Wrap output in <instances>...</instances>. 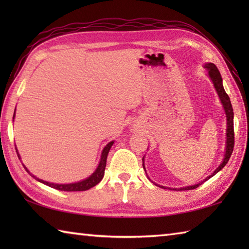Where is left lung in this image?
I'll use <instances>...</instances> for the list:
<instances>
[{"mask_svg":"<svg viewBox=\"0 0 249 249\" xmlns=\"http://www.w3.org/2000/svg\"><path fill=\"white\" fill-rule=\"evenodd\" d=\"M204 68H206V71H208V76L210 77L211 80H212L213 84H214V88L216 89V92L218 94V97L220 99V103L223 105L224 110H225V113H226V118H227V140H226V149H225V156H224V160L221 161L220 165L215 169V171L210 174L208 178H205L202 182H200L198 184H195L192 185V186H186V187H181V188H173V190H189V189H195L197 188L198 186H200L201 184L204 183L205 181H208L209 178H212L213 176H215L216 173L219 172L221 169H223L226 165L227 162H228L229 158L232 154V151H233V146H234V130H233V109H232V105L230 102V98L228 96V94L226 93L224 86H223V79H221L220 76V72L218 71V68L215 66V64L213 63H206L204 65ZM142 166H143V169L145 170V167H144V157L142 158ZM146 173V171H145ZM161 188H166L165 186H160ZM169 189H172V188H169Z\"/></svg>","mask_w":249,"mask_h":249,"instance_id":"left-lung-1","label":"left lung"}]
</instances>
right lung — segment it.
I'll return each mask as SVG.
<instances>
[{
    "instance_id": "obj_1",
    "label": "right lung",
    "mask_w": 249,
    "mask_h": 249,
    "mask_svg": "<svg viewBox=\"0 0 249 249\" xmlns=\"http://www.w3.org/2000/svg\"><path fill=\"white\" fill-rule=\"evenodd\" d=\"M15 112H16V109H15ZM13 119H15V114L13 116ZM114 141H111L109 143L104 147V150L102 152V156H100V161H99V165L96 168V170H95L91 176L89 178L82 179L80 182H76V183H71V184H55V183H50V182H47L44 181V179H40L38 178H36L33 174H31L30 171L28 170V168H26L24 165V169L26 171H28L32 177H33L36 181H38L40 183H43L45 185H48V186L52 187V188H55L57 190H63V192H84V190H88L89 188H92L94 186H96V185L102 181L103 178H104V174H105V168H106V162H107V156H108V153L111 149V146L113 145ZM17 154L19 160H21V157L18 153L17 150Z\"/></svg>"
}]
</instances>
